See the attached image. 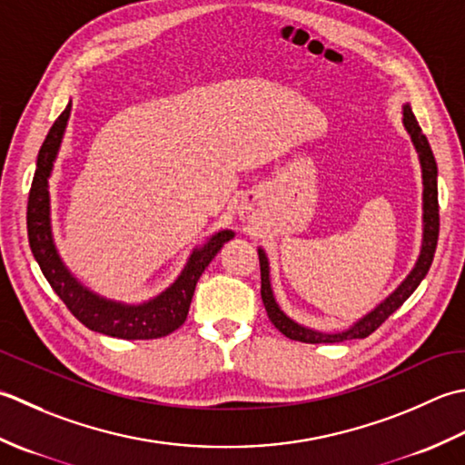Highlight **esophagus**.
<instances>
[{
    "label": "esophagus",
    "instance_id": "34e87169",
    "mask_svg": "<svg viewBox=\"0 0 465 465\" xmlns=\"http://www.w3.org/2000/svg\"><path fill=\"white\" fill-rule=\"evenodd\" d=\"M241 216H242V219H249V211H244V208H242V211H241Z\"/></svg>",
    "mask_w": 465,
    "mask_h": 465
}]
</instances>
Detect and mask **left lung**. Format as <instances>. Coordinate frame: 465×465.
Masks as SVG:
<instances>
[{"label":"left lung","mask_w":465,"mask_h":465,"mask_svg":"<svg viewBox=\"0 0 465 465\" xmlns=\"http://www.w3.org/2000/svg\"><path fill=\"white\" fill-rule=\"evenodd\" d=\"M403 126L407 134L411 136V142L415 150H418L420 164H421V178H423V241H421V251L420 259L415 262L411 272L407 274L405 281L397 287L390 297H385L375 309H371L355 323L345 329L337 331V333H323V331H315L309 327H302L295 323L291 317L281 311L272 295L271 287V269H269V259L262 249H259V262H261V297L264 302V309H267V315L271 323L277 327L282 335L292 339V341H302V343H341V341L347 339H365L373 333V331L383 323V321L393 315V312L400 309L403 302L410 299L411 292L420 287L425 274H428L435 246H438V236H440V204H438V164H435V158L431 153V146L428 138L421 132L418 120H415L410 104L403 106Z\"/></svg>","instance_id":"8db88e82"}]
</instances>
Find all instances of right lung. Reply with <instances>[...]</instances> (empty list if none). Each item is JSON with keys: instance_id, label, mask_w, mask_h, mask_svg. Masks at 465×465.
Segmentation results:
<instances>
[{"instance_id": "obj_1", "label": "right lung", "mask_w": 465, "mask_h": 465, "mask_svg": "<svg viewBox=\"0 0 465 465\" xmlns=\"http://www.w3.org/2000/svg\"><path fill=\"white\" fill-rule=\"evenodd\" d=\"M70 112L72 102L54 122L40 148V154H37L32 191L30 198H27V239H30L34 259L40 264L44 277L55 291V295L65 302V307L82 325L96 331V333L118 339L166 337L186 321L198 279L208 267V262L223 249V244L232 239L234 232H214L206 244L193 251L186 267L173 285L154 299L140 302V305L104 299L88 287H84L62 262L58 249H55L50 219V184H47L65 126H68Z\"/></svg>"}]
</instances>
